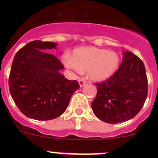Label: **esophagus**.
I'll return each instance as SVG.
<instances>
[{"mask_svg":"<svg viewBox=\"0 0 158 158\" xmlns=\"http://www.w3.org/2000/svg\"><path fill=\"white\" fill-rule=\"evenodd\" d=\"M79 86L80 87L84 86L85 84V79H80V80H79Z\"/></svg>","mask_w":158,"mask_h":158,"instance_id":"esophagus-1","label":"esophagus"}]
</instances>
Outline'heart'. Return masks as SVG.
Here are the masks:
<instances>
[{
  "instance_id": "1",
  "label": "heart",
  "mask_w": 158,
  "mask_h": 158,
  "mask_svg": "<svg viewBox=\"0 0 158 158\" xmlns=\"http://www.w3.org/2000/svg\"><path fill=\"white\" fill-rule=\"evenodd\" d=\"M119 56L115 52L95 47L76 48L73 56L66 54L64 64L66 67L78 73L88 72L91 79L101 82L109 79L117 71Z\"/></svg>"
}]
</instances>
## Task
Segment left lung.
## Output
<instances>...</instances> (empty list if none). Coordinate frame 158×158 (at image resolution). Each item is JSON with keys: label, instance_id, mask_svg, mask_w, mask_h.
<instances>
[{"label": "left lung", "instance_id": "1", "mask_svg": "<svg viewBox=\"0 0 158 158\" xmlns=\"http://www.w3.org/2000/svg\"><path fill=\"white\" fill-rule=\"evenodd\" d=\"M123 62L107 81L97 83L92 102L95 115L104 122L117 124L133 118L144 106L148 95L145 67L139 57L122 52Z\"/></svg>", "mask_w": 158, "mask_h": 158}]
</instances>
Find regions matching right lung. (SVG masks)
Masks as SVG:
<instances>
[{
	"mask_svg": "<svg viewBox=\"0 0 158 158\" xmlns=\"http://www.w3.org/2000/svg\"><path fill=\"white\" fill-rule=\"evenodd\" d=\"M52 42L34 40L16 53L11 66L9 89L23 114L39 121L54 119L66 111L73 94L79 88L60 73L63 66L46 49H56Z\"/></svg>",
	"mask_w": 158,
	"mask_h": 158,
	"instance_id": "obj_1",
	"label": "right lung"
}]
</instances>
